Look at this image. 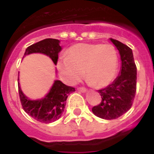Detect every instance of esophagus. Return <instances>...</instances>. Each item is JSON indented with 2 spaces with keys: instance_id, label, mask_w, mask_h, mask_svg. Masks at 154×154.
<instances>
[{
  "instance_id": "esophagus-1",
  "label": "esophagus",
  "mask_w": 154,
  "mask_h": 154,
  "mask_svg": "<svg viewBox=\"0 0 154 154\" xmlns=\"http://www.w3.org/2000/svg\"><path fill=\"white\" fill-rule=\"evenodd\" d=\"M77 90L79 92H81V93H86L87 92V89H85V88H78Z\"/></svg>"
}]
</instances>
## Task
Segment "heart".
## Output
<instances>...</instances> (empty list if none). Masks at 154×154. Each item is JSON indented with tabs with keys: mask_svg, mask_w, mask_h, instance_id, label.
<instances>
[{
	"mask_svg": "<svg viewBox=\"0 0 154 154\" xmlns=\"http://www.w3.org/2000/svg\"><path fill=\"white\" fill-rule=\"evenodd\" d=\"M67 56L57 62L61 78L76 84L85 74L87 82L97 87H105L114 80L118 67L116 49L111 44L78 43L68 49Z\"/></svg>",
	"mask_w": 154,
	"mask_h": 154,
	"instance_id": "b5f03b06",
	"label": "heart"
}]
</instances>
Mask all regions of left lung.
Masks as SVG:
<instances>
[{
  "instance_id": "8db88e82",
  "label": "left lung",
  "mask_w": 154,
  "mask_h": 154,
  "mask_svg": "<svg viewBox=\"0 0 154 154\" xmlns=\"http://www.w3.org/2000/svg\"><path fill=\"white\" fill-rule=\"evenodd\" d=\"M121 56L119 75L106 88L98 90L101 102L92 111L105 120L118 118L131 108L137 89V67L132 49L119 41L110 38Z\"/></svg>"
}]
</instances>
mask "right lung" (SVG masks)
<instances>
[{"instance_id":"1","label":"right lung","mask_w":154,"mask_h":154,"mask_svg":"<svg viewBox=\"0 0 154 154\" xmlns=\"http://www.w3.org/2000/svg\"><path fill=\"white\" fill-rule=\"evenodd\" d=\"M61 49L62 47L60 45L59 40L47 38L28 47L25 49L24 57L32 53H42L51 58L56 65L57 63L58 53ZM18 90L20 102L26 113L40 122L51 123L61 117L68 96L70 93L74 92L75 89L65 85L59 80H56L49 93L44 97L37 100H32L25 96L20 89L19 82Z\"/></svg>"}]
</instances>
